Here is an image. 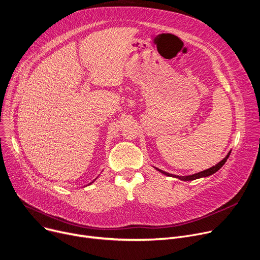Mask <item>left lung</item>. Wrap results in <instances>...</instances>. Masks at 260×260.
<instances>
[{
	"instance_id": "8db88e82",
	"label": "left lung",
	"mask_w": 260,
	"mask_h": 260,
	"mask_svg": "<svg viewBox=\"0 0 260 260\" xmlns=\"http://www.w3.org/2000/svg\"><path fill=\"white\" fill-rule=\"evenodd\" d=\"M229 155H230V153L223 159L222 161H219L217 165L213 166L212 168H209V169H207V170H205V171H203V172H200V173H197V174H193V175H189V176H176V175H172V174H170V173L164 172V171H161V170H158V169H156V170L159 171L160 173H162V174H165L166 176L176 177V178L180 179V180H183V181H190V180H194V179H198V178H202V177L210 176V175L214 174L215 172H217L219 169H221V168L225 165V162L227 161V159H228Z\"/></svg>"
}]
</instances>
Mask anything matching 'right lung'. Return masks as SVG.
Wrapping results in <instances>:
<instances>
[{
	"instance_id": "add662e5",
	"label": "right lung",
	"mask_w": 260,
	"mask_h": 260,
	"mask_svg": "<svg viewBox=\"0 0 260 260\" xmlns=\"http://www.w3.org/2000/svg\"><path fill=\"white\" fill-rule=\"evenodd\" d=\"M92 182H93V181H92ZM92 182H91V183H92ZM91 183H89V184H91ZM89 184H88V185H89Z\"/></svg>"
}]
</instances>
